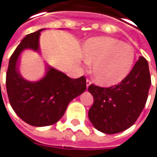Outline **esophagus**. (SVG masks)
Returning <instances> with one entry per match:
<instances>
[{"label": "esophagus", "mask_w": 157, "mask_h": 157, "mask_svg": "<svg viewBox=\"0 0 157 157\" xmlns=\"http://www.w3.org/2000/svg\"><path fill=\"white\" fill-rule=\"evenodd\" d=\"M90 84H91V82H90V80L87 79V80H86V87L88 88V86H89Z\"/></svg>", "instance_id": "obj_1"}]
</instances>
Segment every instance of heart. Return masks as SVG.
<instances>
[{
    "mask_svg": "<svg viewBox=\"0 0 157 157\" xmlns=\"http://www.w3.org/2000/svg\"><path fill=\"white\" fill-rule=\"evenodd\" d=\"M85 59L92 64L94 79L101 86H113L131 72L135 61V50L130 44L111 37H95L82 47Z\"/></svg>",
    "mask_w": 157,
    "mask_h": 157,
    "instance_id": "1",
    "label": "heart"
}]
</instances>
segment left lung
<instances>
[{"mask_svg": "<svg viewBox=\"0 0 157 157\" xmlns=\"http://www.w3.org/2000/svg\"><path fill=\"white\" fill-rule=\"evenodd\" d=\"M151 84L148 62L139 58L120 84L110 87L89 86L94 103L88 111L90 122L100 132L116 134L136 122L145 107Z\"/></svg>", "mask_w": 157, "mask_h": 157, "instance_id": "left-lung-1", "label": "left lung"}]
</instances>
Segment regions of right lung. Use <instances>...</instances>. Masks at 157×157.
I'll return each mask as SVG.
<instances>
[{"instance_id":"obj_1","label":"right lung","mask_w":157,"mask_h":157,"mask_svg":"<svg viewBox=\"0 0 157 157\" xmlns=\"http://www.w3.org/2000/svg\"><path fill=\"white\" fill-rule=\"evenodd\" d=\"M42 30L26 35L15 50L6 72V91L9 101L17 116L29 125L51 126L63 117L69 102L86 89L84 75L70 78L66 74L49 67L46 76L36 82L21 77L17 60L23 50H39V36Z\"/></svg>"}]
</instances>
